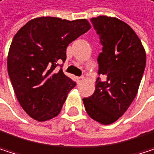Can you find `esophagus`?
Here are the masks:
<instances>
[{
    "mask_svg": "<svg viewBox=\"0 0 154 154\" xmlns=\"http://www.w3.org/2000/svg\"><path fill=\"white\" fill-rule=\"evenodd\" d=\"M83 79H84V77H83V76H80V77H77V81H78V82H80L83 81Z\"/></svg>",
    "mask_w": 154,
    "mask_h": 154,
    "instance_id": "1",
    "label": "esophagus"
}]
</instances>
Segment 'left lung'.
Here are the masks:
<instances>
[{
    "instance_id": "1",
    "label": "left lung",
    "mask_w": 154,
    "mask_h": 154,
    "mask_svg": "<svg viewBox=\"0 0 154 154\" xmlns=\"http://www.w3.org/2000/svg\"><path fill=\"white\" fill-rule=\"evenodd\" d=\"M100 37L99 75L94 93L82 99L85 110L103 125L116 121L136 96L144 72L146 55L135 32L122 20L100 16L91 20Z\"/></svg>"
}]
</instances>
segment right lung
Returning <instances> with one entry per match:
<instances>
[{
	"label": "right lung",
	"instance_id": "add662e5",
	"mask_svg": "<svg viewBox=\"0 0 154 154\" xmlns=\"http://www.w3.org/2000/svg\"><path fill=\"white\" fill-rule=\"evenodd\" d=\"M90 29L86 20L40 17L14 36L8 54V73L20 106L32 118L42 122L60 113L76 82L55 68L66 60L68 45Z\"/></svg>",
	"mask_w": 154,
	"mask_h": 154
}]
</instances>
